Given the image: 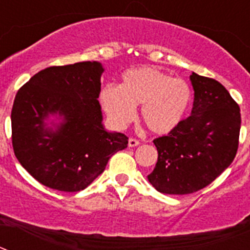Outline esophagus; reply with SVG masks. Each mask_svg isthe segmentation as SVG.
I'll return each instance as SVG.
<instances>
[{"label": "esophagus", "instance_id": "1", "mask_svg": "<svg viewBox=\"0 0 250 250\" xmlns=\"http://www.w3.org/2000/svg\"><path fill=\"white\" fill-rule=\"evenodd\" d=\"M139 144H140V141H139L138 139H134V138L129 139V146L130 147H135V146H138Z\"/></svg>", "mask_w": 250, "mask_h": 250}]
</instances>
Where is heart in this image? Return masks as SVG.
<instances>
[{"instance_id":"1","label":"heart","mask_w":250,"mask_h":250,"mask_svg":"<svg viewBox=\"0 0 250 250\" xmlns=\"http://www.w3.org/2000/svg\"><path fill=\"white\" fill-rule=\"evenodd\" d=\"M101 103L112 121L126 125L141 105V119L155 134H167L182 123L191 103V91L185 81L154 67L132 68L124 74L120 86L107 85L101 91Z\"/></svg>"}]
</instances>
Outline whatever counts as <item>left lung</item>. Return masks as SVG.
Here are the masks:
<instances>
[{"instance_id": "left-lung-1", "label": "left lung", "mask_w": 250, "mask_h": 250, "mask_svg": "<svg viewBox=\"0 0 250 250\" xmlns=\"http://www.w3.org/2000/svg\"><path fill=\"white\" fill-rule=\"evenodd\" d=\"M190 80L191 115L167 136L154 140L158 161L147 179L160 193H195L213 183L237 155L239 105L214 79L193 72Z\"/></svg>"}]
</instances>
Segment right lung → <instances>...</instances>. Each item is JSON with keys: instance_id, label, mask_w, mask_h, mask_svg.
Listing matches in <instances>:
<instances>
[{"instance_id": "add662e5", "label": "right lung", "mask_w": 250, "mask_h": 250, "mask_svg": "<svg viewBox=\"0 0 250 250\" xmlns=\"http://www.w3.org/2000/svg\"><path fill=\"white\" fill-rule=\"evenodd\" d=\"M101 63L85 61L41 70L17 91L11 111L12 146L20 164L45 187L83 190L109 159L127 147V136L104 129ZM50 113L64 116L56 132L44 129Z\"/></svg>"}]
</instances>
